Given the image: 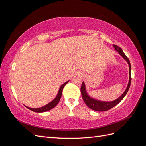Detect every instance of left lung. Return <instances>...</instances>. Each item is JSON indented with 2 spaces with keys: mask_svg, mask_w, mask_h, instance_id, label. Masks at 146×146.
I'll list each match as a JSON object with an SVG mask.
<instances>
[{
  "mask_svg": "<svg viewBox=\"0 0 146 146\" xmlns=\"http://www.w3.org/2000/svg\"><path fill=\"white\" fill-rule=\"evenodd\" d=\"M113 46L114 48H115V50H117L119 53V54H120V55L127 61V62L129 65V75H130L129 82V84H128V86L127 87V89L125 90V92H123L122 95L121 97H119L118 99H117L116 100H114V101H112V102H102V101H99V100H97L92 99V98H90V97L87 94L86 92V90H85V83H84V82H83L82 85L81 86V89H80L83 99L88 107L91 108V110H94V111H108V110L114 107V106L117 105L123 99V98H124L125 96L127 93L128 91H129L131 81V64H130L129 59L127 58V56L125 55V54L123 53V50H122V48L120 47H119L118 46L114 45V44L113 45Z\"/></svg>",
  "mask_w": 146,
  "mask_h": 146,
  "instance_id": "obj_1",
  "label": "left lung"
}]
</instances>
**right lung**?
Masks as SVG:
<instances>
[{"mask_svg":"<svg viewBox=\"0 0 146 146\" xmlns=\"http://www.w3.org/2000/svg\"><path fill=\"white\" fill-rule=\"evenodd\" d=\"M68 82L69 81L65 82L64 84H63V85H61V86L60 87V90H59L58 95H57V96L56 97L55 99L54 100H52L51 102H50L49 104H48L44 106V107H41V108H32L28 107H27V106H25V107H27L28 109H29L30 110H32V111H35V112H36V113L45 112V111H48V110H51L52 108H54L55 107V106L58 104L59 101L60 100L61 97V95H62V92H63V88L64 87V86L66 85V84L68 83Z\"/></svg>","mask_w":146,"mask_h":146,"instance_id":"1","label":"right lung"}]
</instances>
